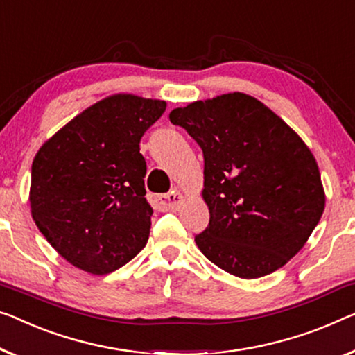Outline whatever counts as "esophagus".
I'll list each match as a JSON object with an SVG mask.
<instances>
[{"instance_id":"esophagus-1","label":"esophagus","mask_w":355,"mask_h":355,"mask_svg":"<svg viewBox=\"0 0 355 355\" xmlns=\"http://www.w3.org/2000/svg\"><path fill=\"white\" fill-rule=\"evenodd\" d=\"M153 202L159 210H177L183 202V196L177 189L167 194H157L153 198Z\"/></svg>"}]
</instances>
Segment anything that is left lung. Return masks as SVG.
I'll list each match as a JSON object with an SVG mask.
<instances>
[{"label":"left lung","mask_w":355,"mask_h":355,"mask_svg":"<svg viewBox=\"0 0 355 355\" xmlns=\"http://www.w3.org/2000/svg\"><path fill=\"white\" fill-rule=\"evenodd\" d=\"M204 153L209 226L194 237L205 258L241 279L268 276L308 242L325 209L319 166L284 119L242 92L168 114Z\"/></svg>","instance_id":"8db88e82"}]
</instances>
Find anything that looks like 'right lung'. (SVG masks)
<instances>
[{"mask_svg": "<svg viewBox=\"0 0 355 355\" xmlns=\"http://www.w3.org/2000/svg\"><path fill=\"white\" fill-rule=\"evenodd\" d=\"M164 100L114 94L46 140L31 166L30 207L47 242L95 276L129 263L146 245L153 209L140 139Z\"/></svg>", "mask_w": 355, "mask_h": 355, "instance_id": "obj_1", "label": "right lung"}]
</instances>
